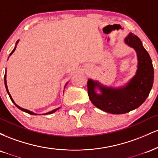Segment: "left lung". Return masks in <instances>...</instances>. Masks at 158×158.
<instances>
[{
  "mask_svg": "<svg viewBox=\"0 0 158 158\" xmlns=\"http://www.w3.org/2000/svg\"><path fill=\"white\" fill-rule=\"evenodd\" d=\"M125 43L137 52V70L126 85L119 88L105 86L89 79L88 93L91 102L100 110L114 114H126L140 106L148 97L153 85L154 68L149 54L142 41L130 32ZM101 91L98 94L96 90Z\"/></svg>",
  "mask_w": 158,
  "mask_h": 158,
  "instance_id": "left-lung-1",
  "label": "left lung"
}]
</instances>
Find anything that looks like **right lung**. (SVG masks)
Instances as JSON below:
<instances>
[{"mask_svg":"<svg viewBox=\"0 0 158 158\" xmlns=\"http://www.w3.org/2000/svg\"><path fill=\"white\" fill-rule=\"evenodd\" d=\"M19 40H18L17 41V42H16V44H15V48L13 49V50H12V52H10V56H11L12 55V53H13L14 52H15V49H16V46H17V44H18V43H19ZM4 84H5V87H6V91H7V93H8V95H9V97H10V99L11 100H12V102L14 103V105H15V106L17 107L18 108H19L20 110H23V111H24V112H26V113H28V114H32V115H39V114H35V113H34V112H32V111H31V110H27V109H25V108H21V107L20 106H18L17 104H16V103L14 102V100H13V99H12V97H11V95H10V92H9V90H8V88H7V84H6V73H5V75H4ZM67 84H68V83H67ZM67 84L65 85V86H66L67 85ZM65 86H64V88H65ZM59 108H56V109H54V110H51V111H49V112H48V113H45V114H44V115H46V114H52V113H54V112L55 111H56V110H59Z\"/></svg>","mask_w":158,"mask_h":158,"instance_id":"right-lung-1","label":"right lung"}]
</instances>
